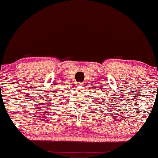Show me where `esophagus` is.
<instances>
[{
	"instance_id": "34e87169",
	"label": "esophagus",
	"mask_w": 158,
	"mask_h": 158,
	"mask_svg": "<svg viewBox=\"0 0 158 158\" xmlns=\"http://www.w3.org/2000/svg\"><path fill=\"white\" fill-rule=\"evenodd\" d=\"M77 84H78L79 86H83V85H84V83H78Z\"/></svg>"
}]
</instances>
